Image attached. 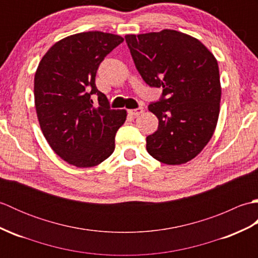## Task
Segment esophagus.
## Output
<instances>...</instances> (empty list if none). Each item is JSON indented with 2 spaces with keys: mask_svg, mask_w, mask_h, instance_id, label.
<instances>
[{
  "mask_svg": "<svg viewBox=\"0 0 258 258\" xmlns=\"http://www.w3.org/2000/svg\"><path fill=\"white\" fill-rule=\"evenodd\" d=\"M143 112H144V108L143 107H138V108H135V109H130V111H128V113L131 115H133V116H139V115H141Z\"/></svg>",
  "mask_w": 258,
  "mask_h": 258,
  "instance_id": "obj_1",
  "label": "esophagus"
}]
</instances>
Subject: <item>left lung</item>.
Masks as SVG:
<instances>
[{
	"mask_svg": "<svg viewBox=\"0 0 258 258\" xmlns=\"http://www.w3.org/2000/svg\"><path fill=\"white\" fill-rule=\"evenodd\" d=\"M142 79L162 87L149 109L158 118L146 138L150 155L179 165L199 155L215 131L221 102L216 58L197 38L174 30L125 36Z\"/></svg>",
	"mask_w": 258,
	"mask_h": 258,
	"instance_id": "1",
	"label": "left lung"
}]
</instances>
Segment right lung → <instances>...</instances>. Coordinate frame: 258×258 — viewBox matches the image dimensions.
<instances>
[{
  "mask_svg": "<svg viewBox=\"0 0 258 258\" xmlns=\"http://www.w3.org/2000/svg\"><path fill=\"white\" fill-rule=\"evenodd\" d=\"M123 41L111 33H78L56 42L38 64L34 78L38 122L52 150L71 165L95 166L114 152L115 134L126 111L109 107L95 76L104 57Z\"/></svg>",
  "mask_w": 258,
  "mask_h": 258,
  "instance_id": "right-lung-1",
  "label": "right lung"
}]
</instances>
